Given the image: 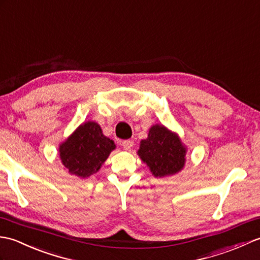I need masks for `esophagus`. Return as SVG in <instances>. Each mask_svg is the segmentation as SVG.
<instances>
[{"label":"esophagus","instance_id":"esophagus-1","mask_svg":"<svg viewBox=\"0 0 260 260\" xmlns=\"http://www.w3.org/2000/svg\"><path fill=\"white\" fill-rule=\"evenodd\" d=\"M121 145L125 149V150H130L132 147H134V141L132 140H123L121 142Z\"/></svg>","mask_w":260,"mask_h":260}]
</instances>
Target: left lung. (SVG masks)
I'll return each instance as SVG.
<instances>
[{
    "label": "left lung",
    "instance_id": "8db88e82",
    "mask_svg": "<svg viewBox=\"0 0 260 260\" xmlns=\"http://www.w3.org/2000/svg\"><path fill=\"white\" fill-rule=\"evenodd\" d=\"M138 154L154 177H165L182 169L186 148L177 135L157 124L151 126L147 139L141 141Z\"/></svg>",
    "mask_w": 260,
    "mask_h": 260
}]
</instances>
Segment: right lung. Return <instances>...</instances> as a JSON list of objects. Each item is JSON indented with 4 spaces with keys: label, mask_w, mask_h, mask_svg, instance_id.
I'll use <instances>...</instances> for the list:
<instances>
[{
    "label": "right lung",
    "mask_w": 260,
    "mask_h": 260,
    "mask_svg": "<svg viewBox=\"0 0 260 260\" xmlns=\"http://www.w3.org/2000/svg\"><path fill=\"white\" fill-rule=\"evenodd\" d=\"M114 148L100 125L88 121L60 146V158L70 174L86 178L100 169Z\"/></svg>",
    "instance_id": "add662e5"
}]
</instances>
